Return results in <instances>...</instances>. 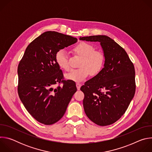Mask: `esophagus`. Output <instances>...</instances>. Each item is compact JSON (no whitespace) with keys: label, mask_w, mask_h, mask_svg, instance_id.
I'll return each mask as SVG.
<instances>
[{"label":"esophagus","mask_w":152,"mask_h":152,"mask_svg":"<svg viewBox=\"0 0 152 152\" xmlns=\"http://www.w3.org/2000/svg\"><path fill=\"white\" fill-rule=\"evenodd\" d=\"M81 85H82L81 83H79V82H77V83H76V87H77V89L78 90H80Z\"/></svg>","instance_id":"esophagus-1"}]
</instances>
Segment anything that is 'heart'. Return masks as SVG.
Segmentation results:
<instances>
[{"mask_svg":"<svg viewBox=\"0 0 152 152\" xmlns=\"http://www.w3.org/2000/svg\"><path fill=\"white\" fill-rule=\"evenodd\" d=\"M73 51L82 56L77 69H73L65 75L67 80L79 82L87 77L90 73L93 75H97L103 69L105 56L104 53L95 48L90 43L80 42L75 46ZM55 61L58 66L64 70H69L70 63L66 52L64 50H58L55 55Z\"/></svg>","mask_w":152,"mask_h":152,"instance_id":"heart-1","label":"heart"}]
</instances>
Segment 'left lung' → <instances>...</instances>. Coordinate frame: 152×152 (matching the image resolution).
Instances as JSON below:
<instances>
[{"mask_svg": "<svg viewBox=\"0 0 152 152\" xmlns=\"http://www.w3.org/2000/svg\"><path fill=\"white\" fill-rule=\"evenodd\" d=\"M79 39L100 42L105 56L102 70L80 88L85 96V113L99 126L112 124L125 113L135 95L134 64L125 50L109 37L93 35Z\"/></svg>", "mask_w": 152, "mask_h": 152, "instance_id": "8db88e82", "label": "left lung"}]
</instances>
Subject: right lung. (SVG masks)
<instances>
[{"label":"right lung","instance_id":"obj_1","mask_svg":"<svg viewBox=\"0 0 152 152\" xmlns=\"http://www.w3.org/2000/svg\"><path fill=\"white\" fill-rule=\"evenodd\" d=\"M77 41L76 38L57 32H44L28 46L19 62L18 96L28 113L42 124L58 121L77 91L74 81L64 79L55 61L58 50ZM56 84L59 85L54 88Z\"/></svg>","mask_w":152,"mask_h":152}]
</instances>
